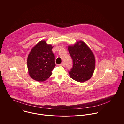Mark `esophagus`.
Listing matches in <instances>:
<instances>
[{
	"instance_id": "obj_1",
	"label": "esophagus",
	"mask_w": 124,
	"mask_h": 124,
	"mask_svg": "<svg viewBox=\"0 0 124 124\" xmlns=\"http://www.w3.org/2000/svg\"><path fill=\"white\" fill-rule=\"evenodd\" d=\"M59 65H60V66H64L65 65V63H64V62H62V63H61L60 64H59Z\"/></svg>"
}]
</instances>
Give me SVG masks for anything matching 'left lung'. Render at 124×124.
Returning a JSON list of instances; mask_svg holds the SVG:
<instances>
[{"label":"left lung","mask_w":124,"mask_h":124,"mask_svg":"<svg viewBox=\"0 0 124 124\" xmlns=\"http://www.w3.org/2000/svg\"><path fill=\"white\" fill-rule=\"evenodd\" d=\"M68 51L73 62L69 74L74 80L83 83L89 80L95 69V60L91 50L84 41H77L68 46Z\"/></svg>","instance_id":"8db88e82"}]
</instances>
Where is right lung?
<instances>
[{
    "label": "right lung",
    "instance_id": "right-lung-1",
    "mask_svg": "<svg viewBox=\"0 0 124 124\" xmlns=\"http://www.w3.org/2000/svg\"><path fill=\"white\" fill-rule=\"evenodd\" d=\"M53 46L41 40L31 49L27 59L29 75L34 80L43 82L52 75L55 67V56L52 52Z\"/></svg>",
    "mask_w": 124,
    "mask_h": 124
}]
</instances>
